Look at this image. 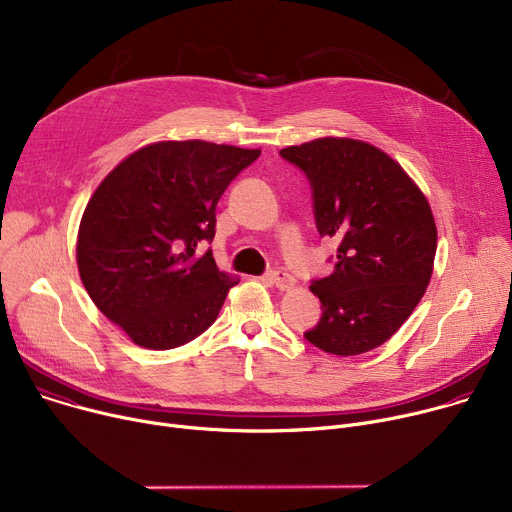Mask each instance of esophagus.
<instances>
[{
    "instance_id": "esophagus-1",
    "label": "esophagus",
    "mask_w": 512,
    "mask_h": 512,
    "mask_svg": "<svg viewBox=\"0 0 512 512\" xmlns=\"http://www.w3.org/2000/svg\"><path fill=\"white\" fill-rule=\"evenodd\" d=\"M268 279L272 281L274 287L281 289V291H291V289L297 285L295 277H291V274L285 272V270H272V272L268 274Z\"/></svg>"
}]
</instances>
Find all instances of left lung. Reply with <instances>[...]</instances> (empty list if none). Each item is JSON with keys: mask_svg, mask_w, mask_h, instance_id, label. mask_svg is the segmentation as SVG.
<instances>
[{"mask_svg": "<svg viewBox=\"0 0 512 512\" xmlns=\"http://www.w3.org/2000/svg\"><path fill=\"white\" fill-rule=\"evenodd\" d=\"M281 155L309 178L318 231L338 244L334 272L309 287L324 313L305 338L330 355H363L422 299L435 266V217L406 170L367 141L322 137Z\"/></svg>", "mask_w": 512, "mask_h": 512, "instance_id": "8db88e82", "label": "left lung"}]
</instances>
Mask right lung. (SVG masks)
Listing matches in <instances>:
<instances>
[{"label":"right lung","instance_id":"add662e5","mask_svg":"<svg viewBox=\"0 0 512 512\" xmlns=\"http://www.w3.org/2000/svg\"><path fill=\"white\" fill-rule=\"evenodd\" d=\"M260 149L201 139L149 143L94 190L77 231V270L104 316L137 346L203 334L240 279L217 268L215 207Z\"/></svg>","mask_w":512,"mask_h":512}]
</instances>
